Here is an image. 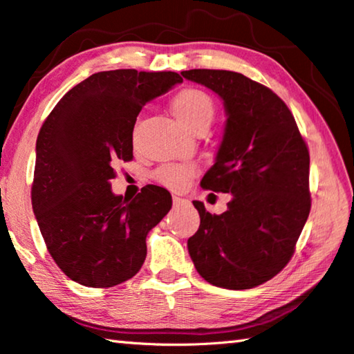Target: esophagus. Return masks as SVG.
<instances>
[{"label": "esophagus", "mask_w": 354, "mask_h": 354, "mask_svg": "<svg viewBox=\"0 0 354 354\" xmlns=\"http://www.w3.org/2000/svg\"><path fill=\"white\" fill-rule=\"evenodd\" d=\"M185 203H189V201L185 198H181V196H173V206H175V207L185 205Z\"/></svg>", "instance_id": "1"}]
</instances>
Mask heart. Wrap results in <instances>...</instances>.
Wrapping results in <instances>:
<instances>
[{"mask_svg":"<svg viewBox=\"0 0 354 354\" xmlns=\"http://www.w3.org/2000/svg\"><path fill=\"white\" fill-rule=\"evenodd\" d=\"M171 111L183 127L195 133L200 128L211 127L215 115V104L205 91L189 87L173 98ZM194 173V165L167 164L154 171V179L167 189L181 190Z\"/></svg>","mask_w":354,"mask_h":354,"instance_id":"obj_1","label":"heart"}]
</instances>
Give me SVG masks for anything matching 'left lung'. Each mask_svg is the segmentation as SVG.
<instances>
[{
	"label": "left lung",
	"instance_id": "1",
	"mask_svg": "<svg viewBox=\"0 0 354 354\" xmlns=\"http://www.w3.org/2000/svg\"><path fill=\"white\" fill-rule=\"evenodd\" d=\"M181 75L223 100V139L201 187L232 196L220 215L194 201L201 221L187 241L189 254L207 283L253 289L287 266L308 220V145L289 107L268 87L227 70Z\"/></svg>",
	"mask_w": 354,
	"mask_h": 354
}]
</instances>
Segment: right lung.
Masks as SVG:
<instances>
[{
	"mask_svg": "<svg viewBox=\"0 0 354 354\" xmlns=\"http://www.w3.org/2000/svg\"><path fill=\"white\" fill-rule=\"evenodd\" d=\"M183 77L175 71H100L76 84L41 124L31 189L41 237L75 283L112 287L147 257V234L171 209V195L145 185L113 195V164L133 159V131L148 101Z\"/></svg>",
	"mask_w": 354,
	"mask_h": 354,
	"instance_id": "obj_1",
	"label": "right lung"
}]
</instances>
